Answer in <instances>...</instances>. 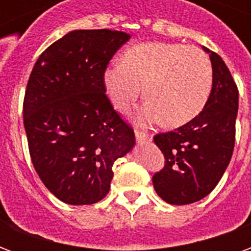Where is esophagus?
Listing matches in <instances>:
<instances>
[{"label": "esophagus", "mask_w": 251, "mask_h": 251, "mask_svg": "<svg viewBox=\"0 0 251 251\" xmlns=\"http://www.w3.org/2000/svg\"><path fill=\"white\" fill-rule=\"evenodd\" d=\"M136 138L138 142H148L152 140V136L149 133H145V131L136 130Z\"/></svg>", "instance_id": "34e87169"}]
</instances>
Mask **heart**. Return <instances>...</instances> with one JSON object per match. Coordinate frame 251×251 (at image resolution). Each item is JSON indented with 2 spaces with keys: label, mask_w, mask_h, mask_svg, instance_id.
I'll return each instance as SVG.
<instances>
[{
  "label": "heart",
  "mask_w": 251,
  "mask_h": 251,
  "mask_svg": "<svg viewBox=\"0 0 251 251\" xmlns=\"http://www.w3.org/2000/svg\"><path fill=\"white\" fill-rule=\"evenodd\" d=\"M104 91L118 111H126L141 95L148 99L140 118H163L167 126L194 120L210 97L212 66L200 48L177 43L149 41L129 48L121 63L103 74Z\"/></svg>",
  "instance_id": "b5f03b06"
}]
</instances>
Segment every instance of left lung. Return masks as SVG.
I'll list each match as a JSON object with an SVG mask.
<instances>
[{"label": "left lung", "mask_w": 251, "mask_h": 251, "mask_svg": "<svg viewBox=\"0 0 251 251\" xmlns=\"http://www.w3.org/2000/svg\"><path fill=\"white\" fill-rule=\"evenodd\" d=\"M203 48L212 64V88L204 109L185 125L153 137L165 158L164 168L153 175V185L169 204H189L207 196L234 151L238 87L222 57Z\"/></svg>", "instance_id": "obj_1"}]
</instances>
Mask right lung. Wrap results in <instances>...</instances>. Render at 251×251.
Returning a JSON list of instances; mask_svg holds the SVG:
<instances>
[{"label":"right lung","mask_w":251,"mask_h":251,"mask_svg":"<svg viewBox=\"0 0 251 251\" xmlns=\"http://www.w3.org/2000/svg\"><path fill=\"white\" fill-rule=\"evenodd\" d=\"M129 39L118 30H72L30 72L23 106L30 158L44 185L67 204L103 199L115 160L136 142L103 86L107 64Z\"/></svg>","instance_id":"obj_1"}]
</instances>
